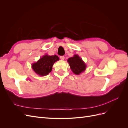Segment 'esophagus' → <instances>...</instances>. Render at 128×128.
Instances as JSON below:
<instances>
[{"instance_id": "obj_1", "label": "esophagus", "mask_w": 128, "mask_h": 128, "mask_svg": "<svg viewBox=\"0 0 128 128\" xmlns=\"http://www.w3.org/2000/svg\"><path fill=\"white\" fill-rule=\"evenodd\" d=\"M60 58V59L61 60H64V56H61Z\"/></svg>"}]
</instances>
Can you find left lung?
Wrapping results in <instances>:
<instances>
[{"instance_id": "8db88e82", "label": "left lung", "mask_w": 128, "mask_h": 128, "mask_svg": "<svg viewBox=\"0 0 128 128\" xmlns=\"http://www.w3.org/2000/svg\"><path fill=\"white\" fill-rule=\"evenodd\" d=\"M72 71L76 75H78L86 70V64L83 60L77 55L75 54L67 60Z\"/></svg>"}]
</instances>
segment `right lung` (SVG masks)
Returning a JSON list of instances; mask_svg holds the SVG:
<instances>
[{"mask_svg":"<svg viewBox=\"0 0 128 128\" xmlns=\"http://www.w3.org/2000/svg\"><path fill=\"white\" fill-rule=\"evenodd\" d=\"M59 60V58L56 55L48 56L45 54L32 64V67L37 75L44 76L51 72L53 65L56 61Z\"/></svg>","mask_w":128,"mask_h":128,"instance_id":"add662e5","label":"right lung"}]
</instances>
